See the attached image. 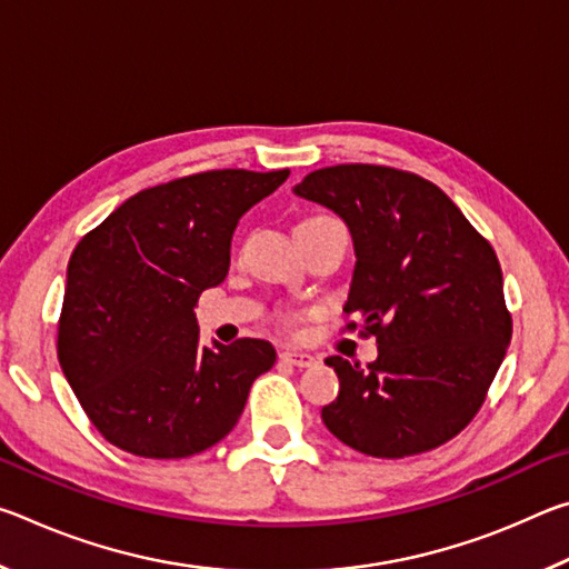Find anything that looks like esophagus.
<instances>
[{
  "label": "esophagus",
  "mask_w": 569,
  "mask_h": 569,
  "mask_svg": "<svg viewBox=\"0 0 569 569\" xmlns=\"http://www.w3.org/2000/svg\"><path fill=\"white\" fill-rule=\"evenodd\" d=\"M281 361L291 363V366H298V369H308V366L316 363L313 356L306 353V351H283L281 353Z\"/></svg>",
  "instance_id": "1"
}]
</instances>
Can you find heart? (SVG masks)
<instances>
[{"label":"heart","instance_id":"1","mask_svg":"<svg viewBox=\"0 0 569 569\" xmlns=\"http://www.w3.org/2000/svg\"><path fill=\"white\" fill-rule=\"evenodd\" d=\"M311 220H316V218H311Z\"/></svg>","mask_w":569,"mask_h":569}]
</instances>
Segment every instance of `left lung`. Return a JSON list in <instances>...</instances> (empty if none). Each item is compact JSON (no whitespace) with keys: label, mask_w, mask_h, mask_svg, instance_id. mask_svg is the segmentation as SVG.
<instances>
[{"label":"left lung","mask_w":569,"mask_h":569,"mask_svg":"<svg viewBox=\"0 0 569 569\" xmlns=\"http://www.w3.org/2000/svg\"><path fill=\"white\" fill-rule=\"evenodd\" d=\"M293 192L349 226L356 266L343 311L379 343L366 366L326 359L341 389L323 423L381 459L445 445L485 403L512 339L495 248L413 172L333 166L308 172Z\"/></svg>","instance_id":"left-lung-1"}]
</instances>
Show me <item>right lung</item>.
<instances>
[{"label": "right lung", "instance_id": "obj_1", "mask_svg": "<svg viewBox=\"0 0 569 569\" xmlns=\"http://www.w3.org/2000/svg\"><path fill=\"white\" fill-rule=\"evenodd\" d=\"M288 172L208 170L140 190L77 243L57 356L110 445L182 459L238 423L276 349L263 339L200 346L196 306L226 281L240 216Z\"/></svg>", "mask_w": 569, "mask_h": 569}]
</instances>
